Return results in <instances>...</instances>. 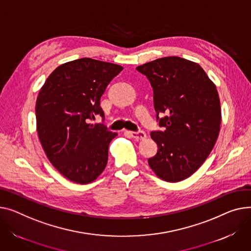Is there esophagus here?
Masks as SVG:
<instances>
[{"label":"esophagus","mask_w":251,"mask_h":251,"mask_svg":"<svg viewBox=\"0 0 251 251\" xmlns=\"http://www.w3.org/2000/svg\"><path fill=\"white\" fill-rule=\"evenodd\" d=\"M131 136L134 138L135 140H143L146 138V134L143 131H139V132H130Z\"/></svg>","instance_id":"obj_1"}]
</instances>
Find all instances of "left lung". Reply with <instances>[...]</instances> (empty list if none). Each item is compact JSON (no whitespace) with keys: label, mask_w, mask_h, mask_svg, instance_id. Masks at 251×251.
I'll return each instance as SVG.
<instances>
[{"label":"left lung","mask_w":251,"mask_h":251,"mask_svg":"<svg viewBox=\"0 0 251 251\" xmlns=\"http://www.w3.org/2000/svg\"><path fill=\"white\" fill-rule=\"evenodd\" d=\"M153 89L154 108L164 115L163 131L151 132L156 155L148 159L161 179L177 182L191 176L218 139L221 104L215 83L197 62L168 56L139 65Z\"/></svg>","instance_id":"1"}]
</instances>
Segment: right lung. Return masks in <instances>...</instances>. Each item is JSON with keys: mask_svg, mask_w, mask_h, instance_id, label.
I'll return each mask as SVG.
<instances>
[{"mask_svg": "<svg viewBox=\"0 0 251 251\" xmlns=\"http://www.w3.org/2000/svg\"><path fill=\"white\" fill-rule=\"evenodd\" d=\"M121 65L93 58L65 62L49 75L36 100V128L44 152L68 179L87 185L108 162L117 133L89 123L104 112L100 100Z\"/></svg>", "mask_w": 251, "mask_h": 251, "instance_id": "right-lung-1", "label": "right lung"}]
</instances>
